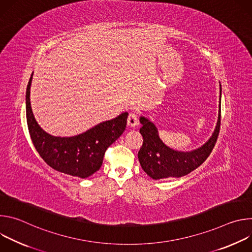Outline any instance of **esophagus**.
I'll list each match as a JSON object with an SVG mask.
<instances>
[{
  "instance_id": "obj_1",
  "label": "esophagus",
  "mask_w": 252,
  "mask_h": 252,
  "mask_svg": "<svg viewBox=\"0 0 252 252\" xmlns=\"http://www.w3.org/2000/svg\"><path fill=\"white\" fill-rule=\"evenodd\" d=\"M138 125V119L137 115L135 113H129L127 118V126L130 127H134Z\"/></svg>"
}]
</instances>
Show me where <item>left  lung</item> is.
I'll list each match as a JSON object with an SVG mask.
<instances>
[{
    "mask_svg": "<svg viewBox=\"0 0 252 252\" xmlns=\"http://www.w3.org/2000/svg\"><path fill=\"white\" fill-rule=\"evenodd\" d=\"M221 85L220 83V105L219 117L211 136L203 145L195 150L182 152L169 148L161 140L158 129L150 119L140 116L139 122L142 126L139 132L143 143L138 152V160L141 168L153 179L168 177H182L197 168L210 155L217 142L220 127V103Z\"/></svg>",
    "mask_w": 252,
    "mask_h": 252,
    "instance_id": "8db88e82",
    "label": "left lung"
}]
</instances>
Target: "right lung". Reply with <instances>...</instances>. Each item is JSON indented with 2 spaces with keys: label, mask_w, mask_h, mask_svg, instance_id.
<instances>
[{
  "label": "right lung",
  "mask_w": 252,
  "mask_h": 252,
  "mask_svg": "<svg viewBox=\"0 0 252 252\" xmlns=\"http://www.w3.org/2000/svg\"><path fill=\"white\" fill-rule=\"evenodd\" d=\"M33 74V73H32ZM30 78L26 92V114L29 132L41 158L52 168L80 178H87L97 171L103 156L126 127L128 113L97 124L74 136H55L46 132L35 121L31 106Z\"/></svg>",
  "instance_id": "obj_1"
}]
</instances>
